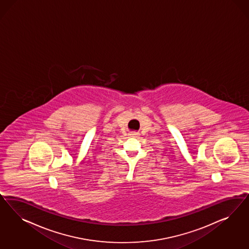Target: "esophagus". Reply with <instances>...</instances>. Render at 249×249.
I'll return each instance as SVG.
<instances>
[{"label": "esophagus", "instance_id": "esophagus-1", "mask_svg": "<svg viewBox=\"0 0 249 249\" xmlns=\"http://www.w3.org/2000/svg\"><path fill=\"white\" fill-rule=\"evenodd\" d=\"M136 135H138V132H131L129 136H131V137H135Z\"/></svg>", "mask_w": 249, "mask_h": 249}]
</instances>
